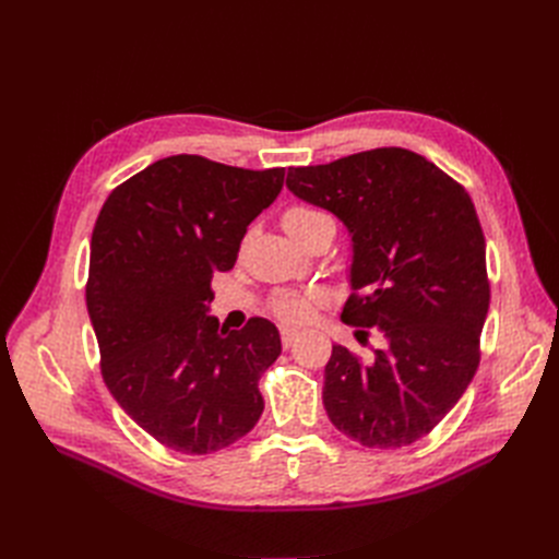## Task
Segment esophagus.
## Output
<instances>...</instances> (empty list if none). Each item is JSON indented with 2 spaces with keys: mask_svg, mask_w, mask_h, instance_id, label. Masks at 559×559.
<instances>
[{
  "mask_svg": "<svg viewBox=\"0 0 559 559\" xmlns=\"http://www.w3.org/2000/svg\"><path fill=\"white\" fill-rule=\"evenodd\" d=\"M280 335H282V347H284V349H289V347L298 341V333L292 331V329H282Z\"/></svg>",
  "mask_w": 559,
  "mask_h": 559,
  "instance_id": "obj_1",
  "label": "esophagus"
}]
</instances>
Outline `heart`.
Instances as JSON below:
<instances>
[{"label": "heart", "instance_id": "obj_1", "mask_svg": "<svg viewBox=\"0 0 559 559\" xmlns=\"http://www.w3.org/2000/svg\"><path fill=\"white\" fill-rule=\"evenodd\" d=\"M329 224H333V218L312 205H292L282 214V228L289 233L298 245H306L319 228H324ZM317 306L319 298L306 292H277L267 302L270 312L289 326H300L310 321Z\"/></svg>", "mask_w": 559, "mask_h": 559}]
</instances>
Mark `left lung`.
Returning a JSON list of instances; mask_svg holds the SVG:
<instances>
[{
  "label": "left lung",
  "instance_id": "obj_1",
  "mask_svg": "<svg viewBox=\"0 0 559 559\" xmlns=\"http://www.w3.org/2000/svg\"><path fill=\"white\" fill-rule=\"evenodd\" d=\"M286 186L349 228L354 292L341 319L359 341L370 329L382 337L373 359L333 345L329 419L366 448L411 445L454 408L480 364L489 280L473 200L399 146L289 167Z\"/></svg>",
  "mask_w": 559,
  "mask_h": 559
}]
</instances>
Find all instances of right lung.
Listing matches in <instances>:
<instances>
[{
    "label": "right lung",
    "mask_w": 559,
    "mask_h": 559,
    "mask_svg": "<svg viewBox=\"0 0 559 559\" xmlns=\"http://www.w3.org/2000/svg\"><path fill=\"white\" fill-rule=\"evenodd\" d=\"M284 167L245 170L179 154L118 183L93 228L86 302L118 405L165 448L210 454L263 413L259 380L282 352L275 324L218 329L212 277L238 261L247 226Z\"/></svg>",
    "instance_id": "1"
}]
</instances>
